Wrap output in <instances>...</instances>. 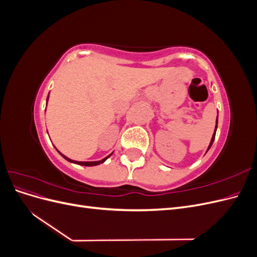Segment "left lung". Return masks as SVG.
<instances>
[{"instance_id": "8db88e82", "label": "left lung", "mask_w": 257, "mask_h": 257, "mask_svg": "<svg viewBox=\"0 0 257 257\" xmlns=\"http://www.w3.org/2000/svg\"><path fill=\"white\" fill-rule=\"evenodd\" d=\"M216 128H217V116H216V121H215V127H214V133H213V135H212V138H211V142H210V144H209V146H208V149H207V152H208V150L210 149V148H211V146H212V144H213V141H214V137H215V133H216Z\"/></svg>"}]
</instances>
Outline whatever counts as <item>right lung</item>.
<instances>
[{
    "mask_svg": "<svg viewBox=\"0 0 257 257\" xmlns=\"http://www.w3.org/2000/svg\"><path fill=\"white\" fill-rule=\"evenodd\" d=\"M48 97H49V95H48ZM48 97H47V102H48ZM59 152V151H58ZM62 157H63L66 161H68V162H71V163H74V164H78V165H82V166H96V165H99V164H102V163H104L108 158L109 157H111V154L112 153H110L109 155H108V157H106V158H104L103 160H100V161H94V162H78V161H73V160H71V159H68V158H66L64 154H62L61 152H59Z\"/></svg>",
    "mask_w": 257,
    "mask_h": 257,
    "instance_id": "right-lung-1",
    "label": "right lung"
}]
</instances>
